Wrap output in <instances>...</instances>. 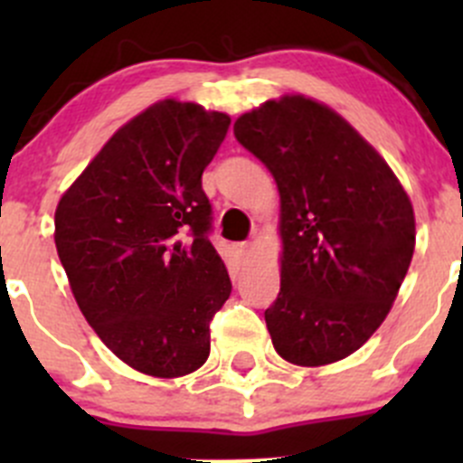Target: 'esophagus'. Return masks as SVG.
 I'll return each mask as SVG.
<instances>
[{"label":"esophagus","mask_w":463,"mask_h":463,"mask_svg":"<svg viewBox=\"0 0 463 463\" xmlns=\"http://www.w3.org/2000/svg\"><path fill=\"white\" fill-rule=\"evenodd\" d=\"M240 253L244 255V258H250V255H253V244H250V241H244V244H240Z\"/></svg>","instance_id":"34e87169"}]
</instances>
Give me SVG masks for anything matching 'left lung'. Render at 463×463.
<instances>
[{
    "instance_id": "obj_1",
    "label": "left lung",
    "mask_w": 463,
    "mask_h": 463,
    "mask_svg": "<svg viewBox=\"0 0 463 463\" xmlns=\"http://www.w3.org/2000/svg\"><path fill=\"white\" fill-rule=\"evenodd\" d=\"M235 138L279 190V293L264 311L273 347L302 367L343 361L390 314L414 253V210L381 154L305 96L235 120Z\"/></svg>"
}]
</instances>
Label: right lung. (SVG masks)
<instances>
[{"label":"right lung","instance_id":"1","mask_svg":"<svg viewBox=\"0 0 463 463\" xmlns=\"http://www.w3.org/2000/svg\"><path fill=\"white\" fill-rule=\"evenodd\" d=\"M228 125L194 102H156L105 143L55 210V249L82 316L143 374L199 370L232 291L202 188Z\"/></svg>","mask_w":463,"mask_h":463}]
</instances>
